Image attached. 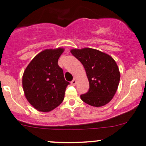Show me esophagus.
I'll return each instance as SVG.
<instances>
[{
    "label": "esophagus",
    "instance_id": "34e87169",
    "mask_svg": "<svg viewBox=\"0 0 146 146\" xmlns=\"http://www.w3.org/2000/svg\"><path fill=\"white\" fill-rule=\"evenodd\" d=\"M70 83H71L72 85H76V78L73 79V80H72Z\"/></svg>",
    "mask_w": 146,
    "mask_h": 146
}]
</instances>
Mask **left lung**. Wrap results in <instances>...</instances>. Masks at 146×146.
I'll return each instance as SVG.
<instances>
[{
	"instance_id": "1",
	"label": "left lung",
	"mask_w": 146,
	"mask_h": 146,
	"mask_svg": "<svg viewBox=\"0 0 146 146\" xmlns=\"http://www.w3.org/2000/svg\"><path fill=\"white\" fill-rule=\"evenodd\" d=\"M70 52L83 65L89 81V90L80 95L82 100L93 107L110 102L120 80L118 66L112 57L90 48H73Z\"/></svg>"
}]
</instances>
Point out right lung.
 Instances as JSON below:
<instances>
[{
  "instance_id": "right-lung-1",
  "label": "right lung",
  "mask_w": 146,
  "mask_h": 146,
  "mask_svg": "<svg viewBox=\"0 0 146 146\" xmlns=\"http://www.w3.org/2000/svg\"><path fill=\"white\" fill-rule=\"evenodd\" d=\"M63 48L46 49L38 54L26 68L23 87L26 98L36 110L49 111L61 104L66 87L63 69L58 60Z\"/></svg>"
}]
</instances>
